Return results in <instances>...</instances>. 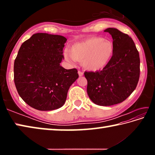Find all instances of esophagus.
Segmentation results:
<instances>
[{
  "label": "esophagus",
  "instance_id": "obj_1",
  "mask_svg": "<svg viewBox=\"0 0 155 155\" xmlns=\"http://www.w3.org/2000/svg\"><path fill=\"white\" fill-rule=\"evenodd\" d=\"M78 76H79V77H83V72H81V71H78Z\"/></svg>",
  "mask_w": 155,
  "mask_h": 155
}]
</instances>
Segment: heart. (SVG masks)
<instances>
[{
	"label": "heart",
	"mask_w": 155,
	"mask_h": 155,
	"mask_svg": "<svg viewBox=\"0 0 155 155\" xmlns=\"http://www.w3.org/2000/svg\"><path fill=\"white\" fill-rule=\"evenodd\" d=\"M115 48L111 41L101 37H92L80 42L73 44L64 57L69 62L82 63L83 68L91 72L104 69L111 62Z\"/></svg>",
	"instance_id": "heart-1"
}]
</instances>
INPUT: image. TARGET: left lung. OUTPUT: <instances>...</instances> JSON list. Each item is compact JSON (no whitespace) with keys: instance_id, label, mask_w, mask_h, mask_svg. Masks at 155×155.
Wrapping results in <instances>:
<instances>
[{"instance_id":"obj_1","label":"left lung","mask_w":155,"mask_h":155,"mask_svg":"<svg viewBox=\"0 0 155 155\" xmlns=\"http://www.w3.org/2000/svg\"><path fill=\"white\" fill-rule=\"evenodd\" d=\"M112 36L115 51L111 62L100 71L85 72L87 92L100 106L122 103L135 90L140 78V59L134 41L115 28L104 31Z\"/></svg>"}]
</instances>
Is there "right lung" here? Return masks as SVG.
I'll use <instances>...</instances> for the list:
<instances>
[{
  "label": "right lung",
  "instance_id": "obj_1",
  "mask_svg": "<svg viewBox=\"0 0 155 155\" xmlns=\"http://www.w3.org/2000/svg\"><path fill=\"white\" fill-rule=\"evenodd\" d=\"M64 36L38 33L25 41L14 61V83L26 103L40 111L64 105L70 86L78 78L75 68L60 65L64 59Z\"/></svg>",
  "mask_w": 155,
  "mask_h": 155
}]
</instances>
